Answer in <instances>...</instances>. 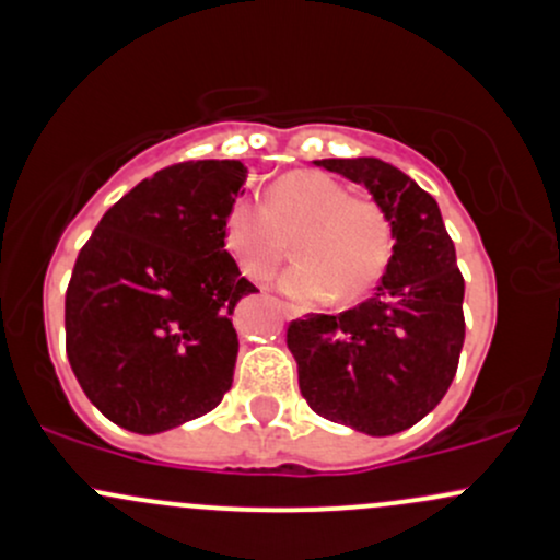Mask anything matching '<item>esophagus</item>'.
Masks as SVG:
<instances>
[{"label":"esophagus","instance_id":"obj_1","mask_svg":"<svg viewBox=\"0 0 560 560\" xmlns=\"http://www.w3.org/2000/svg\"><path fill=\"white\" fill-rule=\"evenodd\" d=\"M281 311H284L287 319H295V316L303 314V311H300L298 305H290V303H281Z\"/></svg>","mask_w":560,"mask_h":560}]
</instances>
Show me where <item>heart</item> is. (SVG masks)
<instances>
[{"label":"heart","mask_w":560,"mask_h":560,"mask_svg":"<svg viewBox=\"0 0 560 560\" xmlns=\"http://www.w3.org/2000/svg\"><path fill=\"white\" fill-rule=\"evenodd\" d=\"M298 262L281 276L290 298H359L378 284L392 260V225L373 198L322 172H292L262 201L238 198L225 217V244L252 281H268L290 252Z\"/></svg>","instance_id":"heart-1"}]
</instances>
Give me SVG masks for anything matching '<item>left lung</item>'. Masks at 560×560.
Returning <instances> with one entry per match:
<instances>
[{
	"mask_svg": "<svg viewBox=\"0 0 560 560\" xmlns=\"http://www.w3.org/2000/svg\"><path fill=\"white\" fill-rule=\"evenodd\" d=\"M327 172L364 185L392 225V260L373 298L338 316L287 327L300 394L311 410L386 438L440 405L464 346V279L440 206L378 158H325Z\"/></svg>",
	"mask_w": 560,
	"mask_h": 560,
	"instance_id": "obj_1",
	"label": "left lung"
}]
</instances>
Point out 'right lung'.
<instances>
[{
    "label": "right lung",
    "instance_id": "right-lung-1",
    "mask_svg": "<svg viewBox=\"0 0 560 560\" xmlns=\"http://www.w3.org/2000/svg\"><path fill=\"white\" fill-rule=\"evenodd\" d=\"M241 161H187L139 182L96 225L67 287V357L117 427L158 434L233 384V308L257 292L225 249Z\"/></svg>",
    "mask_w": 560,
    "mask_h": 560
}]
</instances>
